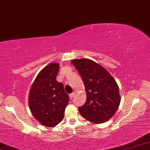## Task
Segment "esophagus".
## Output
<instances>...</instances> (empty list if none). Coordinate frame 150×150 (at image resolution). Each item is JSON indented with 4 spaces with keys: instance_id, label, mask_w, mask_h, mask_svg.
Wrapping results in <instances>:
<instances>
[{
    "instance_id": "34e87169",
    "label": "esophagus",
    "mask_w": 150,
    "mask_h": 150,
    "mask_svg": "<svg viewBox=\"0 0 150 150\" xmlns=\"http://www.w3.org/2000/svg\"><path fill=\"white\" fill-rule=\"evenodd\" d=\"M75 93H72L71 94H70V95H69L70 99H73V97H74V96H75Z\"/></svg>"
}]
</instances>
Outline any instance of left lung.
I'll return each mask as SVG.
<instances>
[{
	"mask_svg": "<svg viewBox=\"0 0 150 150\" xmlns=\"http://www.w3.org/2000/svg\"><path fill=\"white\" fill-rule=\"evenodd\" d=\"M71 63L83 81L87 99L78 108L83 118L95 123L108 121L120 103L119 87L103 67L88 59H74Z\"/></svg>",
	"mask_w": 150,
	"mask_h": 150,
	"instance_id": "left-lung-1",
	"label": "left lung"
}]
</instances>
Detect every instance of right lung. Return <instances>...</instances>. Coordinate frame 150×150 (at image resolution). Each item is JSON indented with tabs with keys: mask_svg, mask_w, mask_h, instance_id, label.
Listing matches in <instances>:
<instances>
[{
	"mask_svg": "<svg viewBox=\"0 0 150 150\" xmlns=\"http://www.w3.org/2000/svg\"><path fill=\"white\" fill-rule=\"evenodd\" d=\"M59 64L52 63L40 72L31 86L29 108L33 117L45 126L54 127L64 118L69 95L62 83L56 80Z\"/></svg>",
	"mask_w": 150,
	"mask_h": 150,
	"instance_id": "add662e5",
	"label": "right lung"
}]
</instances>
